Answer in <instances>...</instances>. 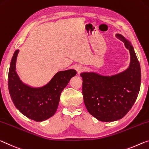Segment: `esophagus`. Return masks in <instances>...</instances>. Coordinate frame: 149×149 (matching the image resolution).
<instances>
[{"instance_id": "obj_1", "label": "esophagus", "mask_w": 149, "mask_h": 149, "mask_svg": "<svg viewBox=\"0 0 149 149\" xmlns=\"http://www.w3.org/2000/svg\"><path fill=\"white\" fill-rule=\"evenodd\" d=\"M74 69L78 72H81L82 70H83V67L80 65H77L74 66Z\"/></svg>"}]
</instances>
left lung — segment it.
Returning a JSON list of instances; mask_svg holds the SVG:
<instances>
[{
  "label": "left lung",
  "instance_id": "obj_1",
  "mask_svg": "<svg viewBox=\"0 0 149 149\" xmlns=\"http://www.w3.org/2000/svg\"><path fill=\"white\" fill-rule=\"evenodd\" d=\"M116 36L130 51L127 69L110 76L94 72L80 73L85 106L92 116L104 122L123 118L135 102L141 86L140 64L133 45L121 34Z\"/></svg>",
  "mask_w": 149,
  "mask_h": 149
}]
</instances>
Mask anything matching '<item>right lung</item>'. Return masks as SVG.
I'll list each match as a JSON object with an SVG mask.
<instances>
[{
	"instance_id": "add662e5",
	"label": "right lung",
	"mask_w": 149,
	"mask_h": 149,
	"mask_svg": "<svg viewBox=\"0 0 149 149\" xmlns=\"http://www.w3.org/2000/svg\"><path fill=\"white\" fill-rule=\"evenodd\" d=\"M19 49L12 58L8 72V90L14 106L29 119L43 121L55 113L60 95L70 79L77 74L74 69L58 71L49 82L40 87H33L22 82L16 72V59Z\"/></svg>"
}]
</instances>
